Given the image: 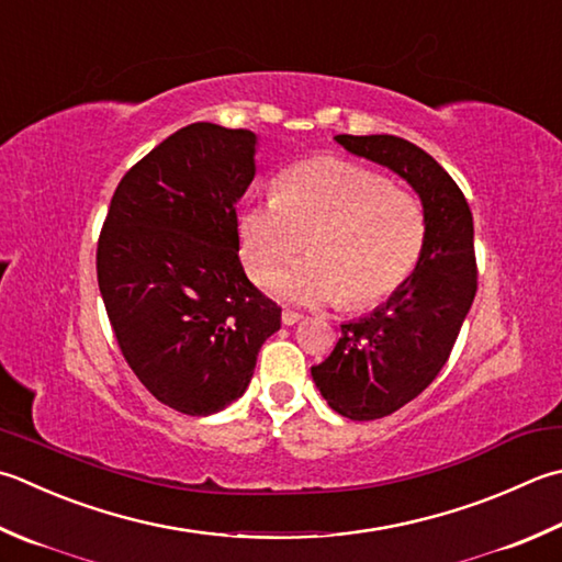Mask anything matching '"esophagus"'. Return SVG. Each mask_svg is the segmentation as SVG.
I'll use <instances>...</instances> for the list:
<instances>
[{
	"label": "esophagus",
	"instance_id": "1",
	"mask_svg": "<svg viewBox=\"0 0 562 562\" xmlns=\"http://www.w3.org/2000/svg\"><path fill=\"white\" fill-rule=\"evenodd\" d=\"M300 322H302V314H296L292 310H284L282 312V324L284 326H294V324H300Z\"/></svg>",
	"mask_w": 562,
	"mask_h": 562
}]
</instances>
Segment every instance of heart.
I'll return each mask as SVG.
<instances>
[{
  "label": "heart",
  "instance_id": "obj_1",
  "mask_svg": "<svg viewBox=\"0 0 562 562\" xmlns=\"http://www.w3.org/2000/svg\"><path fill=\"white\" fill-rule=\"evenodd\" d=\"M238 256L256 282L270 280L310 240L312 256L272 280L296 304H375L402 288L426 240L424 206L382 172L344 158L292 165L274 196L238 214Z\"/></svg>",
  "mask_w": 562,
  "mask_h": 562
}]
</instances>
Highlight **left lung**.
I'll use <instances>...</instances> for the list:
<instances>
[{"label":"left lung","mask_w":562,"mask_h":562,"mask_svg":"<svg viewBox=\"0 0 562 562\" xmlns=\"http://www.w3.org/2000/svg\"><path fill=\"white\" fill-rule=\"evenodd\" d=\"M336 140L390 168L422 196L426 240L409 280L370 316L340 324L312 378L334 412L353 422L390 416L436 380L477 292L475 228L465 194L426 150L397 136Z\"/></svg>","instance_id":"1"}]
</instances>
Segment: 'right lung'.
<instances>
[{
  "label": "right lung",
  "mask_w": 562,
  "mask_h": 562,
  "mask_svg": "<svg viewBox=\"0 0 562 562\" xmlns=\"http://www.w3.org/2000/svg\"><path fill=\"white\" fill-rule=\"evenodd\" d=\"M256 134L206 121L140 158L109 204L99 292L128 368L170 409L209 416L246 392L282 310L238 258L236 202L256 175Z\"/></svg>",
  "instance_id": "1"
}]
</instances>
